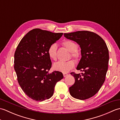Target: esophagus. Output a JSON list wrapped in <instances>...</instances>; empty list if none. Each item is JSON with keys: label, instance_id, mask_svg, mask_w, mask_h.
Listing matches in <instances>:
<instances>
[{"label": "esophagus", "instance_id": "34e87169", "mask_svg": "<svg viewBox=\"0 0 120 120\" xmlns=\"http://www.w3.org/2000/svg\"><path fill=\"white\" fill-rule=\"evenodd\" d=\"M68 75V74H66V73H63V76H64V77H67V76Z\"/></svg>", "mask_w": 120, "mask_h": 120}]
</instances>
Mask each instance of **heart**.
<instances>
[{"label": "heart", "mask_w": 120, "mask_h": 120, "mask_svg": "<svg viewBox=\"0 0 120 120\" xmlns=\"http://www.w3.org/2000/svg\"><path fill=\"white\" fill-rule=\"evenodd\" d=\"M62 45L67 49L71 52V57L74 59L76 62L78 61L79 59V53L77 52L78 46L76 43L72 41L66 40L62 43ZM57 46L56 44H52L48 48L47 53L49 57L52 60L56 61L57 58ZM75 66V62L71 60L66 62L60 61L55 63L53 65V68L63 73H68L72 70Z\"/></svg>", "instance_id": "heart-1"}]
</instances>
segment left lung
Returning a JSON list of instances; mask_svg holds the SVG:
<instances>
[{
  "mask_svg": "<svg viewBox=\"0 0 120 120\" xmlns=\"http://www.w3.org/2000/svg\"><path fill=\"white\" fill-rule=\"evenodd\" d=\"M64 35L77 42L81 48L82 57L76 69L83 73H71L75 81L69 91L73 98L85 100L98 93L105 80L109 62L108 47L102 38L93 32L78 31Z\"/></svg>",
  "mask_w": 120,
  "mask_h": 120,
  "instance_id": "1",
  "label": "left lung"
}]
</instances>
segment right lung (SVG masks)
Instances as JSON below:
<instances>
[{
    "instance_id": "right-lung-1",
    "label": "right lung",
    "mask_w": 120,
    "mask_h": 120,
    "mask_svg": "<svg viewBox=\"0 0 120 120\" xmlns=\"http://www.w3.org/2000/svg\"><path fill=\"white\" fill-rule=\"evenodd\" d=\"M63 33H53L39 28L32 29L22 38L14 53V70L17 81L26 95L36 101L49 98L62 73H49L52 62L47 51Z\"/></svg>"
}]
</instances>
